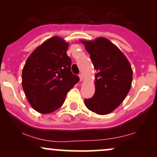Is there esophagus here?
I'll use <instances>...</instances> for the list:
<instances>
[{
	"instance_id": "34e87169",
	"label": "esophagus",
	"mask_w": 157,
	"mask_h": 157,
	"mask_svg": "<svg viewBox=\"0 0 157 157\" xmlns=\"http://www.w3.org/2000/svg\"><path fill=\"white\" fill-rule=\"evenodd\" d=\"M79 77H80V81H83V74H80V75H79Z\"/></svg>"
}]
</instances>
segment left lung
<instances>
[{
  "instance_id": "obj_1",
  "label": "left lung",
  "mask_w": 157,
  "mask_h": 157,
  "mask_svg": "<svg viewBox=\"0 0 157 157\" xmlns=\"http://www.w3.org/2000/svg\"><path fill=\"white\" fill-rule=\"evenodd\" d=\"M90 55L97 73L94 96L85 99V105L98 115H108L124 101L131 86L133 71L125 55L108 39L80 40Z\"/></svg>"
}]
</instances>
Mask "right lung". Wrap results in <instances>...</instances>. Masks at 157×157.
Segmentation results:
<instances>
[{
    "label": "right lung",
    "mask_w": 157,
    "mask_h": 157,
    "mask_svg": "<svg viewBox=\"0 0 157 157\" xmlns=\"http://www.w3.org/2000/svg\"><path fill=\"white\" fill-rule=\"evenodd\" d=\"M68 45L62 38L53 36L35 49L25 63L22 85L28 102L39 113L59 109L67 92L80 80L71 73Z\"/></svg>",
    "instance_id": "add662e5"
}]
</instances>
